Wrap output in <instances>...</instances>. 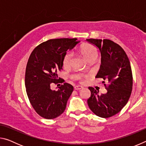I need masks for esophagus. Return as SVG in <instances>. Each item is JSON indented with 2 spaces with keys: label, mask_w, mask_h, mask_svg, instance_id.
<instances>
[{
  "label": "esophagus",
  "mask_w": 146,
  "mask_h": 146,
  "mask_svg": "<svg viewBox=\"0 0 146 146\" xmlns=\"http://www.w3.org/2000/svg\"><path fill=\"white\" fill-rule=\"evenodd\" d=\"M83 87L82 86H76L74 87V89H75V90H80L81 89H82Z\"/></svg>",
  "instance_id": "esophagus-1"
}]
</instances>
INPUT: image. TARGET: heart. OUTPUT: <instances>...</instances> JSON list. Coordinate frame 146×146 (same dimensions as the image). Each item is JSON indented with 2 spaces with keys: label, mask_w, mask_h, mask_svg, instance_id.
Masks as SVG:
<instances>
[{
  "label": "heart",
  "mask_w": 146,
  "mask_h": 146,
  "mask_svg": "<svg viewBox=\"0 0 146 146\" xmlns=\"http://www.w3.org/2000/svg\"><path fill=\"white\" fill-rule=\"evenodd\" d=\"M80 51L86 60L88 61L95 60L97 57L98 52L97 49L95 46L91 44H84L81 46ZM71 59H72V53L71 52H68L64 56L62 65L64 68H68L70 66ZM80 78V76H77Z\"/></svg>",
  "instance_id": "1"
}]
</instances>
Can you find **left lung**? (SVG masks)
I'll return each mask as SVG.
<instances>
[{"mask_svg":"<svg viewBox=\"0 0 146 146\" xmlns=\"http://www.w3.org/2000/svg\"><path fill=\"white\" fill-rule=\"evenodd\" d=\"M99 49L101 65L96 78H103L107 93L89 87L91 96L88 99L90 110L98 117L109 118L117 114L126 105L131 94L133 75L130 62L124 50L109 39H86ZM109 84L107 86L105 84Z\"/></svg>","mask_w":146,"mask_h":146,"instance_id":"obj_1","label":"left lung"}]
</instances>
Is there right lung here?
<instances>
[{
    "mask_svg": "<svg viewBox=\"0 0 146 146\" xmlns=\"http://www.w3.org/2000/svg\"><path fill=\"white\" fill-rule=\"evenodd\" d=\"M76 40L50 39L36 46L29 56L25 74L26 93L35 111L46 119L56 118L64 111L73 91V86L66 82L56 91L51 90V85L64 82L57 72L62 70L66 51L80 42Z\"/></svg>",
    "mask_w": 146,
    "mask_h": 146,
    "instance_id": "add662e5",
    "label": "right lung"
}]
</instances>
